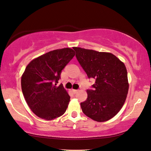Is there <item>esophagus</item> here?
I'll return each mask as SVG.
<instances>
[{"label":"esophagus","instance_id":"esophagus-1","mask_svg":"<svg viewBox=\"0 0 151 151\" xmlns=\"http://www.w3.org/2000/svg\"><path fill=\"white\" fill-rule=\"evenodd\" d=\"M73 92H74V94H76V93H77L78 92V90H73Z\"/></svg>","mask_w":151,"mask_h":151}]
</instances>
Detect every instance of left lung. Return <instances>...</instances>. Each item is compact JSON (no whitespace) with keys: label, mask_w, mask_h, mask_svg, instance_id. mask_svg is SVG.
I'll return each instance as SVG.
<instances>
[{"label":"left lung","mask_w":151,"mask_h":151,"mask_svg":"<svg viewBox=\"0 0 151 151\" xmlns=\"http://www.w3.org/2000/svg\"><path fill=\"white\" fill-rule=\"evenodd\" d=\"M78 62L88 78L96 79L94 90H88L86 101L81 103L85 115L97 122L114 117L122 107L129 91L124 63L110 52L73 47Z\"/></svg>","instance_id":"left-lung-1"}]
</instances>
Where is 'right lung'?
<instances>
[{"label": "right lung", "mask_w": 151, "mask_h": 151, "mask_svg": "<svg viewBox=\"0 0 151 151\" xmlns=\"http://www.w3.org/2000/svg\"><path fill=\"white\" fill-rule=\"evenodd\" d=\"M75 55L70 48L52 50L33 59L21 77L27 105L38 117L51 120L66 111L69 94L62 85L57 86L61 70Z\"/></svg>", "instance_id": "right-lung-1"}]
</instances>
